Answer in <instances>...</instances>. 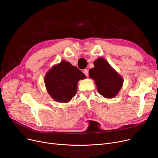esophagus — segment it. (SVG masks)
Wrapping results in <instances>:
<instances>
[{"label":"esophagus","instance_id":"1","mask_svg":"<svg viewBox=\"0 0 158 158\" xmlns=\"http://www.w3.org/2000/svg\"><path fill=\"white\" fill-rule=\"evenodd\" d=\"M83 73L86 76H89V70L87 69H85L83 70Z\"/></svg>","mask_w":158,"mask_h":158}]
</instances>
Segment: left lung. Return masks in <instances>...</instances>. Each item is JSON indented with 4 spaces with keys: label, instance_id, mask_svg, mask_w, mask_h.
<instances>
[{
    "label": "left lung",
    "instance_id": "8db88e82",
    "mask_svg": "<svg viewBox=\"0 0 158 158\" xmlns=\"http://www.w3.org/2000/svg\"><path fill=\"white\" fill-rule=\"evenodd\" d=\"M94 65L90 69L89 76L94 81L98 92L107 99L116 96L123 85L122 76L102 57L96 60Z\"/></svg>",
    "mask_w": 158,
    "mask_h": 158
}]
</instances>
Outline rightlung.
Instances as JSON below:
<instances>
[{"mask_svg":"<svg viewBox=\"0 0 158 158\" xmlns=\"http://www.w3.org/2000/svg\"><path fill=\"white\" fill-rule=\"evenodd\" d=\"M85 78L77 67L63 60L46 73L44 83L48 94L55 101L68 103L77 92L79 81Z\"/></svg>","mask_w":158,"mask_h":158,"instance_id":"add662e5","label":"right lung"}]
</instances>
